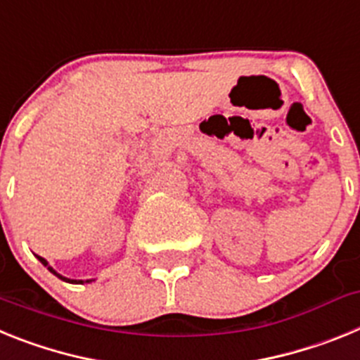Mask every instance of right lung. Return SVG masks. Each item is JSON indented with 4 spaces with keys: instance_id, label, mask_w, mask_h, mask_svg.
Returning a JSON list of instances; mask_svg holds the SVG:
<instances>
[{
    "instance_id": "right-lung-1",
    "label": "right lung",
    "mask_w": 360,
    "mask_h": 360,
    "mask_svg": "<svg viewBox=\"0 0 360 360\" xmlns=\"http://www.w3.org/2000/svg\"><path fill=\"white\" fill-rule=\"evenodd\" d=\"M37 259H39V262H41V263H43V265H44V266H49V270H50V272H52V274H53V276H57V278H59V279H63V281H66V283H81V285H82V283H90V281H94V279H86V281H82V279H68V278H65V276H61V274H57L56 270H53V269H52V266H50V265H49V262H46V259H44V257L37 256Z\"/></svg>"
}]
</instances>
